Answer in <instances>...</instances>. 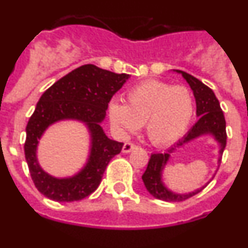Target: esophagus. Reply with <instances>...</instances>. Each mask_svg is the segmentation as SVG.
Returning a JSON list of instances; mask_svg holds the SVG:
<instances>
[{"instance_id":"esophagus-1","label":"esophagus","mask_w":248,"mask_h":248,"mask_svg":"<svg viewBox=\"0 0 248 248\" xmlns=\"http://www.w3.org/2000/svg\"><path fill=\"white\" fill-rule=\"evenodd\" d=\"M138 146L135 145V144L133 143H125L124 145H123V153H125V154H128V153H130V151H133L134 149H137Z\"/></svg>"}]
</instances>
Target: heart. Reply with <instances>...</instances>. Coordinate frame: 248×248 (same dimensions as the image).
<instances>
[{
  "mask_svg": "<svg viewBox=\"0 0 248 248\" xmlns=\"http://www.w3.org/2000/svg\"><path fill=\"white\" fill-rule=\"evenodd\" d=\"M128 104L114 98L108 114L113 129L119 134L137 131L145 123L149 140L168 145L180 139L194 115V98L184 85L149 79L129 89Z\"/></svg>",
  "mask_w": 248,
  "mask_h": 248,
  "instance_id": "b5f03b06",
  "label": "heart"
}]
</instances>
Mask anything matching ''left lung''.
<instances>
[{"instance_id":"left-lung-1","label":"left lung","mask_w":248,"mask_h":248,"mask_svg":"<svg viewBox=\"0 0 248 248\" xmlns=\"http://www.w3.org/2000/svg\"><path fill=\"white\" fill-rule=\"evenodd\" d=\"M175 72L180 73L184 77V79L189 83L190 88L192 89L195 100H196V115L199 117V120L184 135L183 139H180L171 148L168 149L166 153L151 154L150 159H149L148 168H146L145 172L141 176L144 185H145L146 190L150 192V195H153L154 198L159 199V200L169 201V202H171V201H184L186 199L191 198L194 195L199 194L209 184L207 183L205 186H201L200 189L195 190V191L185 192V194L175 192L169 189L163 180V172L164 169L168 165L172 153H175L177 149L184 146L185 144L198 139V138L203 137V135H211L215 141L218 144V154H220V156L217 159V163L220 164L221 155L225 150L227 139L226 122H225V117H223V111L221 110L220 103H218L217 98L212 92V89H210L207 85L203 84L201 80L195 78L191 74L183 71H176V69H175Z\"/></svg>"}]
</instances>
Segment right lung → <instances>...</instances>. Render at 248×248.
<instances>
[{"mask_svg":"<svg viewBox=\"0 0 248 248\" xmlns=\"http://www.w3.org/2000/svg\"><path fill=\"white\" fill-rule=\"evenodd\" d=\"M129 74L113 73L84 64L57 80L42 94L26 126L25 155L37 190L58 202L87 198L102 181L105 168L122 151L123 143L109 139L100 126L111 97L129 79ZM77 120L89 129L91 146L87 163L76 175L56 178L39 165L36 149L44 131L54 122Z\"/></svg>","mask_w":248,"mask_h":248,"instance_id":"1","label":"right lung"}]
</instances>
